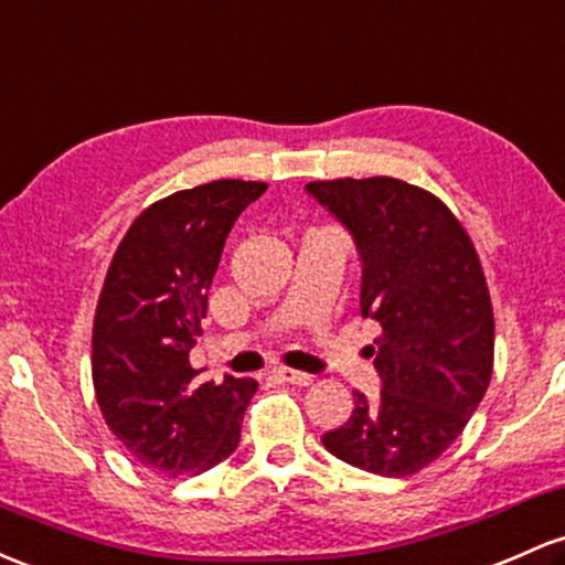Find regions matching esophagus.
I'll use <instances>...</instances> for the list:
<instances>
[{
  "mask_svg": "<svg viewBox=\"0 0 565 565\" xmlns=\"http://www.w3.org/2000/svg\"><path fill=\"white\" fill-rule=\"evenodd\" d=\"M276 375L281 377L284 383H295V386H311V383H313V375H308V373H300V370H289V367H281V370H276Z\"/></svg>",
  "mask_w": 565,
  "mask_h": 565,
  "instance_id": "esophagus-1",
  "label": "esophagus"
}]
</instances>
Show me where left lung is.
Returning a JSON list of instances; mask_svg holds the SVG:
<instances>
[{
  "instance_id": "8db88e82",
  "label": "left lung",
  "mask_w": 565,
  "mask_h": 565,
  "mask_svg": "<svg viewBox=\"0 0 565 565\" xmlns=\"http://www.w3.org/2000/svg\"><path fill=\"white\" fill-rule=\"evenodd\" d=\"M362 254V316L381 324L377 399L353 392V413L321 437L340 461L411 477L469 424L493 375V306L458 216L429 190L394 177L308 182Z\"/></svg>"
}]
</instances>
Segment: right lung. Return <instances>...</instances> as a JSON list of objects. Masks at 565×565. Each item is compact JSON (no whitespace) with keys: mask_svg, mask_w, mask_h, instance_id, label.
<instances>
[{"mask_svg":"<svg viewBox=\"0 0 565 565\" xmlns=\"http://www.w3.org/2000/svg\"><path fill=\"white\" fill-rule=\"evenodd\" d=\"M265 190L216 179L160 198L109 263L93 319V388L111 434L158 475H201L238 448L257 381L198 383L190 349L227 233Z\"/></svg>","mask_w":565,"mask_h":565,"instance_id":"right-lung-1","label":"right lung"}]
</instances>
